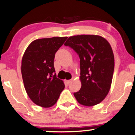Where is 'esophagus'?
I'll return each mask as SVG.
<instances>
[{"instance_id":"obj_1","label":"esophagus","mask_w":135,"mask_h":135,"mask_svg":"<svg viewBox=\"0 0 135 135\" xmlns=\"http://www.w3.org/2000/svg\"><path fill=\"white\" fill-rule=\"evenodd\" d=\"M72 81V80H66L65 83L67 84H69Z\"/></svg>"}]
</instances>
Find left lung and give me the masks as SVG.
I'll return each mask as SVG.
<instances>
[{
    "instance_id": "left-lung-1",
    "label": "left lung",
    "mask_w": 135,
    "mask_h": 135,
    "mask_svg": "<svg viewBox=\"0 0 135 135\" xmlns=\"http://www.w3.org/2000/svg\"><path fill=\"white\" fill-rule=\"evenodd\" d=\"M64 45L74 49L80 58L82 86L74 97L84 106L98 104L107 95L112 84L114 56L110 45L95 35L70 37Z\"/></svg>"
}]
</instances>
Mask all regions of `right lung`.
<instances>
[{
  "label": "right lung",
  "mask_w": 135,
  "mask_h": 135,
  "mask_svg": "<svg viewBox=\"0 0 135 135\" xmlns=\"http://www.w3.org/2000/svg\"><path fill=\"white\" fill-rule=\"evenodd\" d=\"M67 37L35 40L28 46L21 61V74L27 93L38 106L48 108L56 103L65 88L56 77L54 67L55 53Z\"/></svg>",
  "instance_id": "right-lung-1"
}]
</instances>
